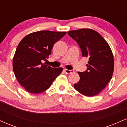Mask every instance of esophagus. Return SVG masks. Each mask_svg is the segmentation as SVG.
Returning a JSON list of instances; mask_svg holds the SVG:
<instances>
[{
  "instance_id": "34e87169",
  "label": "esophagus",
  "mask_w": 127,
  "mask_h": 127,
  "mask_svg": "<svg viewBox=\"0 0 127 127\" xmlns=\"http://www.w3.org/2000/svg\"><path fill=\"white\" fill-rule=\"evenodd\" d=\"M64 72L66 74H70L71 73H73L74 72V70H68V69H64Z\"/></svg>"
}]
</instances>
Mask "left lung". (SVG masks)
I'll return each mask as SVG.
<instances>
[{
    "instance_id": "1",
    "label": "left lung",
    "mask_w": 127,
    "mask_h": 127,
    "mask_svg": "<svg viewBox=\"0 0 127 127\" xmlns=\"http://www.w3.org/2000/svg\"><path fill=\"white\" fill-rule=\"evenodd\" d=\"M67 33L79 45L82 57L89 59L87 70L78 72L80 80L74 88L87 97L97 95L113 75L114 59L110 47L100 33L92 29H81Z\"/></svg>"
}]
</instances>
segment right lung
<instances>
[{"instance_id": "right-lung-1", "label": "right lung", "mask_w": 127, "mask_h": 127, "mask_svg": "<svg viewBox=\"0 0 127 127\" xmlns=\"http://www.w3.org/2000/svg\"><path fill=\"white\" fill-rule=\"evenodd\" d=\"M65 34V32L42 30L27 34L19 43L13 58V70L26 91L32 94L46 91L62 72L63 68H52L42 62Z\"/></svg>"}]
</instances>
